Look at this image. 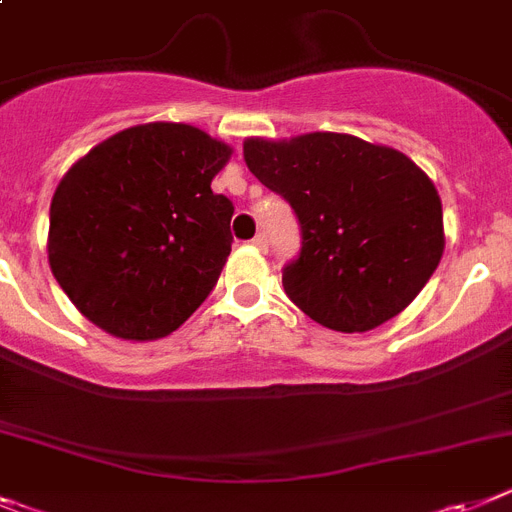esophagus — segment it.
Wrapping results in <instances>:
<instances>
[{"label": "esophagus", "instance_id": "esophagus-1", "mask_svg": "<svg viewBox=\"0 0 512 512\" xmlns=\"http://www.w3.org/2000/svg\"><path fill=\"white\" fill-rule=\"evenodd\" d=\"M252 244H255L257 250L265 252V250H268V237H265V234H257V237L252 239Z\"/></svg>", "mask_w": 512, "mask_h": 512}]
</instances>
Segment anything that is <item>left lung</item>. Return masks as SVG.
Wrapping results in <instances>:
<instances>
[{
  "instance_id": "left-lung-1",
  "label": "left lung",
  "mask_w": 512,
  "mask_h": 512,
  "mask_svg": "<svg viewBox=\"0 0 512 512\" xmlns=\"http://www.w3.org/2000/svg\"><path fill=\"white\" fill-rule=\"evenodd\" d=\"M252 175L291 203L301 252L283 268L288 299L337 332L397 317L443 255V208L430 177L389 146L350 133L247 139Z\"/></svg>"
}]
</instances>
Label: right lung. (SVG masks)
<instances>
[{
    "mask_svg": "<svg viewBox=\"0 0 512 512\" xmlns=\"http://www.w3.org/2000/svg\"><path fill=\"white\" fill-rule=\"evenodd\" d=\"M231 146L185 123H146L84 154L51 201L48 262L71 304L123 340L170 335L206 301L231 252L211 180Z\"/></svg>",
    "mask_w": 512,
    "mask_h": 512,
    "instance_id": "1",
    "label": "right lung"
}]
</instances>
